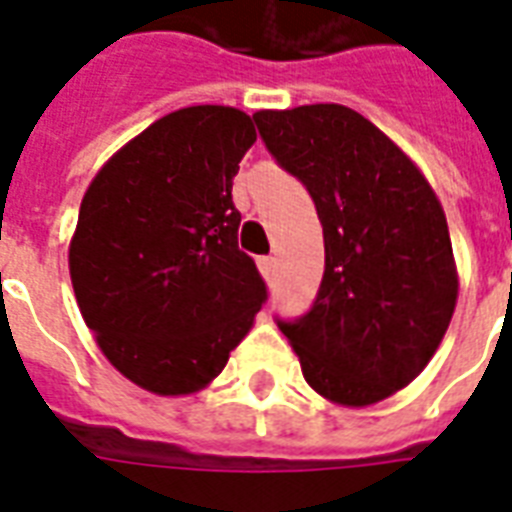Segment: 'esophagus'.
<instances>
[{"label":"esophagus","mask_w":512,"mask_h":512,"mask_svg":"<svg viewBox=\"0 0 512 512\" xmlns=\"http://www.w3.org/2000/svg\"><path fill=\"white\" fill-rule=\"evenodd\" d=\"M257 266H260V274L266 276V279H274L276 257H260V260H257Z\"/></svg>","instance_id":"1"}]
</instances>
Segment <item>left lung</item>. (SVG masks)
Instances as JSON below:
<instances>
[{
	"instance_id": "8db88e82",
	"label": "left lung",
	"mask_w": 512,
	"mask_h": 512,
	"mask_svg": "<svg viewBox=\"0 0 512 512\" xmlns=\"http://www.w3.org/2000/svg\"><path fill=\"white\" fill-rule=\"evenodd\" d=\"M276 162L304 181L323 225L325 274L304 320L279 323L309 388L372 407L437 352L458 298L448 219L415 162L336 102L257 111Z\"/></svg>"
}]
</instances>
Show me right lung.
<instances>
[{
	"mask_svg": "<svg viewBox=\"0 0 512 512\" xmlns=\"http://www.w3.org/2000/svg\"><path fill=\"white\" fill-rule=\"evenodd\" d=\"M255 138L238 108L189 105L127 140L83 195L67 255L75 301L143 391H203L266 301L230 198Z\"/></svg>",
	"mask_w": 512,
	"mask_h": 512,
	"instance_id": "add662e5",
	"label": "right lung"
}]
</instances>
